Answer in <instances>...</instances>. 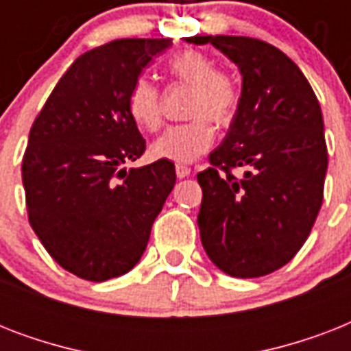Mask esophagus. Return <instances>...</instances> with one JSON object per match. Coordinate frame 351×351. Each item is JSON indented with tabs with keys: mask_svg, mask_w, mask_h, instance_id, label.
Masks as SVG:
<instances>
[{
	"mask_svg": "<svg viewBox=\"0 0 351 351\" xmlns=\"http://www.w3.org/2000/svg\"><path fill=\"white\" fill-rule=\"evenodd\" d=\"M175 171H176V176H178V178H186V176L191 175V167H187V165H184V164H176Z\"/></svg>",
	"mask_w": 351,
	"mask_h": 351,
	"instance_id": "1",
	"label": "esophagus"
}]
</instances>
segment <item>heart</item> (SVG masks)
Instances as JSON below:
<instances>
[{
	"label": "heart",
	"instance_id": "b5f03b06",
	"mask_svg": "<svg viewBox=\"0 0 351 351\" xmlns=\"http://www.w3.org/2000/svg\"><path fill=\"white\" fill-rule=\"evenodd\" d=\"M176 82L191 87L186 114L191 120L167 127L151 145V154L158 160L193 162L215 142V127L228 125L237 114L240 104L239 85L230 74L217 71V65L200 51H184L167 65ZM127 112L142 131L153 132L160 127L158 87L147 78H138L127 95Z\"/></svg>",
	"mask_w": 351,
	"mask_h": 351
}]
</instances>
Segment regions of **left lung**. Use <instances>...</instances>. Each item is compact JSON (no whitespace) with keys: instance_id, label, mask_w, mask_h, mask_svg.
<instances>
[{"instance_id":"left-lung-1","label":"left lung","mask_w":351,"mask_h":351,"mask_svg":"<svg viewBox=\"0 0 351 351\" xmlns=\"http://www.w3.org/2000/svg\"><path fill=\"white\" fill-rule=\"evenodd\" d=\"M242 74L237 114L198 173V230L208 256L231 277H264L308 239L324 197L328 151L315 93L277 47L245 36H193ZM242 167L237 179L230 169Z\"/></svg>"}]
</instances>
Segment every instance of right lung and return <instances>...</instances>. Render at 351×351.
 <instances>
[{"mask_svg": "<svg viewBox=\"0 0 351 351\" xmlns=\"http://www.w3.org/2000/svg\"><path fill=\"white\" fill-rule=\"evenodd\" d=\"M171 40H114L67 69L30 127L21 176L29 222L49 255L104 282L131 271L175 186V164L134 162L145 140L127 112L131 85Z\"/></svg>", "mask_w": 351, "mask_h": 351, "instance_id": "right-lung-1", "label": "right lung"}]
</instances>
